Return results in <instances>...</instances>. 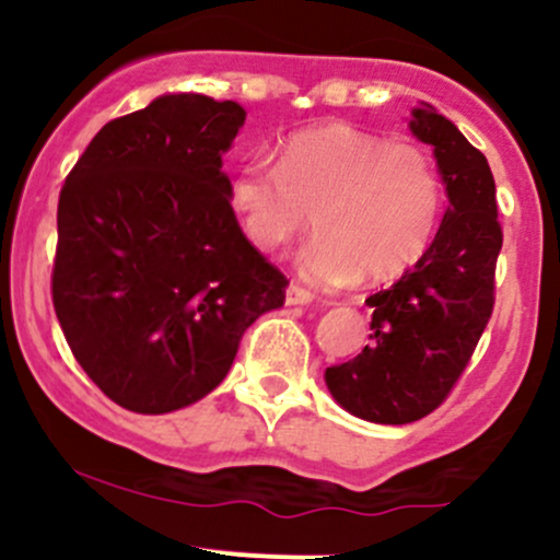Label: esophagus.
I'll return each mask as SVG.
<instances>
[{
	"mask_svg": "<svg viewBox=\"0 0 560 560\" xmlns=\"http://www.w3.org/2000/svg\"><path fill=\"white\" fill-rule=\"evenodd\" d=\"M313 294L298 284L287 287V305H311Z\"/></svg>",
	"mask_w": 560,
	"mask_h": 560,
	"instance_id": "esophagus-1",
	"label": "esophagus"
}]
</instances>
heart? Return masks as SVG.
Returning a JSON list of instances; mask_svg holds the SVG:
<instances>
[{"label":"heart","instance_id":"b5f03b06","mask_svg":"<svg viewBox=\"0 0 560 560\" xmlns=\"http://www.w3.org/2000/svg\"><path fill=\"white\" fill-rule=\"evenodd\" d=\"M242 234L273 253L307 226L298 268L320 287L397 276L432 242L442 213L434 160L413 141H384L345 124L307 128L276 147V165L255 158L229 182Z\"/></svg>","mask_w":560,"mask_h":560}]
</instances>
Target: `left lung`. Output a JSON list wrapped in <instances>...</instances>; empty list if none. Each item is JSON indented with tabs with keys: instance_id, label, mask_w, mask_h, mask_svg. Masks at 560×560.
Here are the masks:
<instances>
[{
	"instance_id": "left-lung-1",
	"label": "left lung",
	"mask_w": 560,
	"mask_h": 560,
	"mask_svg": "<svg viewBox=\"0 0 560 560\" xmlns=\"http://www.w3.org/2000/svg\"><path fill=\"white\" fill-rule=\"evenodd\" d=\"M408 126L432 144L447 210L419 262L365 300L371 345L324 374L347 413L395 427L432 413L464 374L492 316L503 247L487 158L432 105L413 107Z\"/></svg>"
}]
</instances>
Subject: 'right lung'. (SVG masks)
I'll return each instance as SVG.
<instances>
[{"label":"right lung","instance_id":"obj_1","mask_svg":"<svg viewBox=\"0 0 560 560\" xmlns=\"http://www.w3.org/2000/svg\"><path fill=\"white\" fill-rule=\"evenodd\" d=\"M242 105L163 94L100 128L57 205L52 302L75 361L133 413L202 400L287 279L242 234L223 155Z\"/></svg>","mask_w":560,"mask_h":560}]
</instances>
